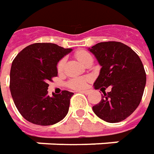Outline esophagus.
Wrapping results in <instances>:
<instances>
[{"mask_svg":"<svg viewBox=\"0 0 154 154\" xmlns=\"http://www.w3.org/2000/svg\"><path fill=\"white\" fill-rule=\"evenodd\" d=\"M80 92H82V93L87 95V94H89V93L91 92V91H90V90H82V91H80Z\"/></svg>","mask_w":154,"mask_h":154,"instance_id":"obj_1","label":"esophagus"}]
</instances>
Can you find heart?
I'll list each match as a JSON object with an SVG mask.
<instances>
[{"label":"heart","mask_w":154,"mask_h":154,"mask_svg":"<svg viewBox=\"0 0 154 154\" xmlns=\"http://www.w3.org/2000/svg\"><path fill=\"white\" fill-rule=\"evenodd\" d=\"M76 57L77 59L80 61L81 63L85 64L86 62L90 59V58H92V56L86 52V51H78L76 53ZM64 65H65V59H62L60 62H58L57 64V70L59 72H62L63 70V68H64ZM88 79L87 78H84V77H77V78H74L72 80H70L68 81V85L70 88L72 89H83L85 88L86 86V82H87Z\"/></svg>","instance_id":"b5f03b06"}]
</instances>
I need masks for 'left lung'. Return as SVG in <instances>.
<instances>
[{
  "label": "left lung",
  "mask_w": 154,
  "mask_h": 154,
  "mask_svg": "<svg viewBox=\"0 0 154 154\" xmlns=\"http://www.w3.org/2000/svg\"><path fill=\"white\" fill-rule=\"evenodd\" d=\"M88 51L101 66L93 87L101 91L112 87L92 107L93 112L111 123L126 119L138 107L145 89L146 72L139 56L126 45L114 41L98 43Z\"/></svg>",
  "instance_id": "8db88e82"
}]
</instances>
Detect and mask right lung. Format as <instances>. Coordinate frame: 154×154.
Segmentation results:
<instances>
[{
	"label": "right lung",
	"instance_id": "right-lung-1",
	"mask_svg": "<svg viewBox=\"0 0 154 154\" xmlns=\"http://www.w3.org/2000/svg\"><path fill=\"white\" fill-rule=\"evenodd\" d=\"M72 49L51 43L29 45L17 55L10 71V91L21 116L33 124L48 126L67 116L73 92L48 94V81L57 76V63Z\"/></svg>",
	"mask_w": 154,
	"mask_h": 154
}]
</instances>
